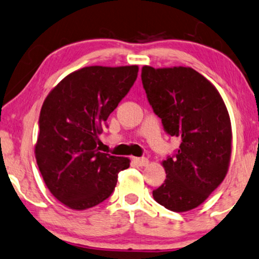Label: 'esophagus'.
<instances>
[{
	"mask_svg": "<svg viewBox=\"0 0 259 259\" xmlns=\"http://www.w3.org/2000/svg\"><path fill=\"white\" fill-rule=\"evenodd\" d=\"M134 162L140 167H144V165H148V163H149V160L147 157H134Z\"/></svg>",
	"mask_w": 259,
	"mask_h": 259,
	"instance_id": "esophagus-1",
	"label": "esophagus"
}]
</instances>
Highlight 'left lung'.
<instances>
[{"label": "left lung", "instance_id": "obj_1", "mask_svg": "<svg viewBox=\"0 0 259 259\" xmlns=\"http://www.w3.org/2000/svg\"><path fill=\"white\" fill-rule=\"evenodd\" d=\"M142 84L164 132L181 139L162 162L165 180L154 189L155 201L174 212L201 205L229 169L232 130L218 90L191 67H142Z\"/></svg>", "mask_w": 259, "mask_h": 259}]
</instances>
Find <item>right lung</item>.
I'll use <instances>...</instances> for the list:
<instances>
[{
	"label": "right lung",
	"mask_w": 259,
	"mask_h": 259,
	"mask_svg": "<svg viewBox=\"0 0 259 259\" xmlns=\"http://www.w3.org/2000/svg\"><path fill=\"white\" fill-rule=\"evenodd\" d=\"M139 66H89L65 77L45 99L36 163L52 194L72 209L91 208L112 194L130 160L99 151L98 135L125 97Z\"/></svg>",
	"instance_id": "add662e5"
}]
</instances>
